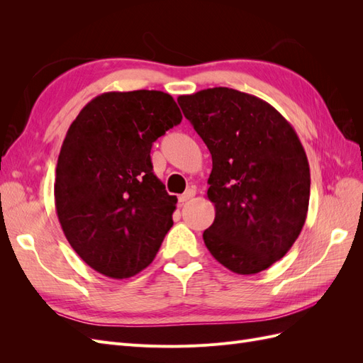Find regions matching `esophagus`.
<instances>
[{"instance_id": "esophagus-1", "label": "esophagus", "mask_w": 363, "mask_h": 363, "mask_svg": "<svg viewBox=\"0 0 363 363\" xmlns=\"http://www.w3.org/2000/svg\"><path fill=\"white\" fill-rule=\"evenodd\" d=\"M195 194H196V191H195V189H188V191H186L183 195H180V196H179V201H180V203L188 201V200L194 199Z\"/></svg>"}]
</instances>
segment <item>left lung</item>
<instances>
[{"instance_id": "obj_1", "label": "left lung", "mask_w": 363, "mask_h": 363, "mask_svg": "<svg viewBox=\"0 0 363 363\" xmlns=\"http://www.w3.org/2000/svg\"><path fill=\"white\" fill-rule=\"evenodd\" d=\"M177 101L212 155L207 250L242 276L269 268L291 250L309 208V162L294 127L269 103L230 87Z\"/></svg>"}]
</instances>
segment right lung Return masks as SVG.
Segmentation results:
<instances>
[{
  "label": "right lung",
  "mask_w": 363,
  "mask_h": 363,
  "mask_svg": "<svg viewBox=\"0 0 363 363\" xmlns=\"http://www.w3.org/2000/svg\"><path fill=\"white\" fill-rule=\"evenodd\" d=\"M182 123L169 94L104 92L69 125L54 183L59 223L92 269L128 279L155 260L177 199L152 172V142Z\"/></svg>",
  "instance_id": "obj_1"
}]
</instances>
